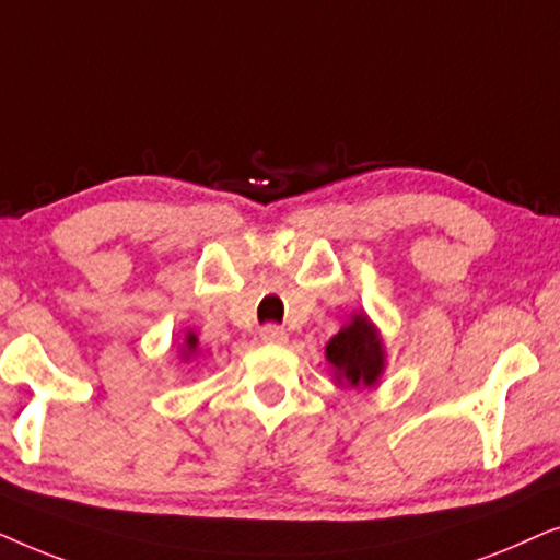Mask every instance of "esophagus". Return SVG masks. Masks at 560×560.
<instances>
[{
	"label": "esophagus",
	"instance_id": "1",
	"mask_svg": "<svg viewBox=\"0 0 560 560\" xmlns=\"http://www.w3.org/2000/svg\"><path fill=\"white\" fill-rule=\"evenodd\" d=\"M259 336H262V341L267 343H285L288 341V331L278 324H267L259 328Z\"/></svg>",
	"mask_w": 560,
	"mask_h": 560
}]
</instances>
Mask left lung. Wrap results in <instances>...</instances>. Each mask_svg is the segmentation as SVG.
Segmentation results:
<instances>
[{
    "mask_svg": "<svg viewBox=\"0 0 560 560\" xmlns=\"http://www.w3.org/2000/svg\"><path fill=\"white\" fill-rule=\"evenodd\" d=\"M326 359L336 366L339 380L349 385H374L382 372V343L374 326L364 316H354L349 326L328 341Z\"/></svg>",
    "mask_w": 560,
    "mask_h": 560,
    "instance_id": "obj_1",
    "label": "left lung"
}]
</instances>
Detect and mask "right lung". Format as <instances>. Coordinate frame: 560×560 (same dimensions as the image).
<instances>
[{
	"label": "right lung",
	"mask_w": 560,
	"mask_h": 560,
	"mask_svg": "<svg viewBox=\"0 0 560 560\" xmlns=\"http://www.w3.org/2000/svg\"><path fill=\"white\" fill-rule=\"evenodd\" d=\"M186 343H188V351H194V349H196V336H194V334H188Z\"/></svg>",
	"instance_id": "right-lung-1"
}]
</instances>
